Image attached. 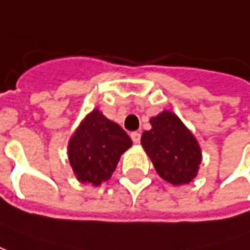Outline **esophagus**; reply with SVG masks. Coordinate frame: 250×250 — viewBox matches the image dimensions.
<instances>
[{
    "label": "esophagus",
    "instance_id": "34e87169",
    "mask_svg": "<svg viewBox=\"0 0 250 250\" xmlns=\"http://www.w3.org/2000/svg\"><path fill=\"white\" fill-rule=\"evenodd\" d=\"M130 137H132V141L134 144H138L140 141H141V133L138 132H133L132 134H130Z\"/></svg>",
    "mask_w": 250,
    "mask_h": 250
}]
</instances>
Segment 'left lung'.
Returning a JSON list of instances; mask_svg holds the SVG:
<instances>
[{
  "label": "left lung",
  "instance_id": "obj_1",
  "mask_svg": "<svg viewBox=\"0 0 250 250\" xmlns=\"http://www.w3.org/2000/svg\"><path fill=\"white\" fill-rule=\"evenodd\" d=\"M150 125L152 129L143 133L141 145L160 177L173 185L190 183L201 163V150L194 136L167 110L150 118Z\"/></svg>",
  "mask_w": 250,
  "mask_h": 250
}]
</instances>
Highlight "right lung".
Returning a JSON list of instances; mask_svg holds the SVG:
<instances>
[{
  "mask_svg": "<svg viewBox=\"0 0 250 250\" xmlns=\"http://www.w3.org/2000/svg\"><path fill=\"white\" fill-rule=\"evenodd\" d=\"M132 146L123 127L96 109L87 114L69 143V161L81 183L100 185L112 176L120 156Z\"/></svg>",
  "mask_w": 250,
  "mask_h": 250,
  "instance_id": "right-lung-1",
  "label": "right lung"
}]
</instances>
